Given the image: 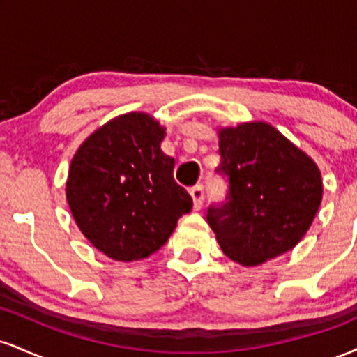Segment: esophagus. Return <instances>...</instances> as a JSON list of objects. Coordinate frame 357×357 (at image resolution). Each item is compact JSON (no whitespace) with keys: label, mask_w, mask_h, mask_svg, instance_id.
<instances>
[{"label":"esophagus","mask_w":357,"mask_h":357,"mask_svg":"<svg viewBox=\"0 0 357 357\" xmlns=\"http://www.w3.org/2000/svg\"><path fill=\"white\" fill-rule=\"evenodd\" d=\"M190 195H191V198H192V208H195V211L202 210L203 202H204V191H203L202 184H198V186L191 188Z\"/></svg>","instance_id":"34e87169"}]
</instances>
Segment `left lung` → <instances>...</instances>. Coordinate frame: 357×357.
Returning a JSON list of instances; mask_svg holds the SVG:
<instances>
[{"label":"left lung","mask_w":357,"mask_h":357,"mask_svg":"<svg viewBox=\"0 0 357 357\" xmlns=\"http://www.w3.org/2000/svg\"><path fill=\"white\" fill-rule=\"evenodd\" d=\"M220 169L230 196L208 223L228 258L257 267L304 238L322 202L321 169L268 122L218 127Z\"/></svg>","instance_id":"1"}]
</instances>
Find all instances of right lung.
Wrapping results in <instances>:
<instances>
[{
  "mask_svg": "<svg viewBox=\"0 0 357 357\" xmlns=\"http://www.w3.org/2000/svg\"><path fill=\"white\" fill-rule=\"evenodd\" d=\"M166 127L147 112H127L93 130L73 154L65 195L73 220L99 252L137 261L173 235L192 199L161 151Z\"/></svg>",
  "mask_w": 357,
  "mask_h": 357,
  "instance_id": "1",
  "label": "right lung"
}]
</instances>
